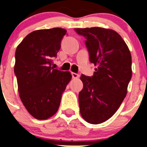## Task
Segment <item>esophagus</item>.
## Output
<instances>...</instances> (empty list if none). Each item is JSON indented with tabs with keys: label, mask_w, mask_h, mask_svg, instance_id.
I'll return each mask as SVG.
<instances>
[{
	"label": "esophagus",
	"mask_w": 147,
	"mask_h": 147,
	"mask_svg": "<svg viewBox=\"0 0 147 147\" xmlns=\"http://www.w3.org/2000/svg\"><path fill=\"white\" fill-rule=\"evenodd\" d=\"M71 76L73 78H79V75L77 73H75V72H71Z\"/></svg>",
	"instance_id": "esophagus-1"
}]
</instances>
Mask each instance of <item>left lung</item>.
I'll list each match as a JSON object with an SVG mask.
<instances>
[{"label": "left lung", "instance_id": "left-lung-1", "mask_svg": "<svg viewBox=\"0 0 147 147\" xmlns=\"http://www.w3.org/2000/svg\"><path fill=\"white\" fill-rule=\"evenodd\" d=\"M75 30L86 38L90 63L97 65L94 76L80 78V113L87 122L97 125L110 119L126 96L132 76L131 55L115 31L100 27Z\"/></svg>", "mask_w": 147, "mask_h": 147}]
</instances>
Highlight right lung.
Here are the masks:
<instances>
[{
    "mask_svg": "<svg viewBox=\"0 0 147 147\" xmlns=\"http://www.w3.org/2000/svg\"><path fill=\"white\" fill-rule=\"evenodd\" d=\"M65 34L66 30L61 28L34 31L16 50L14 72L20 97L28 113L39 120L57 113L71 78L69 71L51 67Z\"/></svg>",
    "mask_w": 147,
    "mask_h": 147,
    "instance_id": "right-lung-1",
    "label": "right lung"
}]
</instances>
